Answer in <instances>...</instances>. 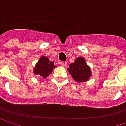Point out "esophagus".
I'll list each match as a JSON object with an SVG mask.
<instances>
[{
    "label": "esophagus",
    "instance_id": "obj_1",
    "mask_svg": "<svg viewBox=\"0 0 126 126\" xmlns=\"http://www.w3.org/2000/svg\"><path fill=\"white\" fill-rule=\"evenodd\" d=\"M60 64H61L62 66H63V67H65V66L67 65L68 63H67V62H65V61H61V62L60 63Z\"/></svg>",
    "mask_w": 126,
    "mask_h": 126
}]
</instances>
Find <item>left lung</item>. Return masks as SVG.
Instances as JSON below:
<instances>
[{"label": "left lung", "instance_id": "left-lung-1", "mask_svg": "<svg viewBox=\"0 0 126 126\" xmlns=\"http://www.w3.org/2000/svg\"><path fill=\"white\" fill-rule=\"evenodd\" d=\"M68 70L73 79L78 82L87 81L91 76L90 68L86 64L85 60L83 58H77L74 63L69 65Z\"/></svg>", "mask_w": 126, "mask_h": 126}]
</instances>
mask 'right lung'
<instances>
[{
  "mask_svg": "<svg viewBox=\"0 0 126 126\" xmlns=\"http://www.w3.org/2000/svg\"><path fill=\"white\" fill-rule=\"evenodd\" d=\"M55 67L53 61H50L48 58H46L45 56H41L33 69V72L35 74H38L41 77H43V78H46L52 73Z\"/></svg>",
  "mask_w": 126,
  "mask_h": 126,
  "instance_id": "obj_1",
  "label": "right lung"
}]
</instances>
